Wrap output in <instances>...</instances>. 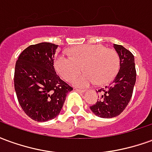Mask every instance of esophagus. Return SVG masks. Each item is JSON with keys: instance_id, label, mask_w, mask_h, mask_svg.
Masks as SVG:
<instances>
[{"instance_id": "obj_1", "label": "esophagus", "mask_w": 152, "mask_h": 152, "mask_svg": "<svg viewBox=\"0 0 152 152\" xmlns=\"http://www.w3.org/2000/svg\"><path fill=\"white\" fill-rule=\"evenodd\" d=\"M76 91H77V92H79V93H85V92H86V90H85V89H76Z\"/></svg>"}]
</instances>
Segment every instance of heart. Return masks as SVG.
I'll return each mask as SVG.
<instances>
[{
	"label": "heart",
	"mask_w": 152,
	"mask_h": 152,
	"mask_svg": "<svg viewBox=\"0 0 152 152\" xmlns=\"http://www.w3.org/2000/svg\"><path fill=\"white\" fill-rule=\"evenodd\" d=\"M71 57L57 55L55 68L63 79L69 80L81 70L85 72L73 77L71 83L77 87H87L96 82L103 86L112 81L120 68L117 52L102 45H82L70 50Z\"/></svg>",
	"instance_id": "1"
}]
</instances>
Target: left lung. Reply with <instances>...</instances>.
Returning a JSON list of instances; mask_svg holds the SVG:
<instances>
[{"instance_id":"obj_1","label":"left lung","mask_w":152,"mask_h":152,"mask_svg":"<svg viewBox=\"0 0 152 152\" xmlns=\"http://www.w3.org/2000/svg\"><path fill=\"white\" fill-rule=\"evenodd\" d=\"M120 58V70L114 80L104 89L98 90L99 99L89 108L101 118L115 117L127 107L136 81L134 57L130 51L120 45H113Z\"/></svg>"}]
</instances>
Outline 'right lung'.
<instances>
[{
	"instance_id": "right-lung-1",
	"label": "right lung",
	"mask_w": 152,
	"mask_h": 152,
	"mask_svg": "<svg viewBox=\"0 0 152 152\" xmlns=\"http://www.w3.org/2000/svg\"><path fill=\"white\" fill-rule=\"evenodd\" d=\"M57 45L42 42L26 48L15 64V89L29 117L45 122L58 115L72 88L57 75L53 58Z\"/></svg>"
}]
</instances>
